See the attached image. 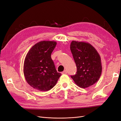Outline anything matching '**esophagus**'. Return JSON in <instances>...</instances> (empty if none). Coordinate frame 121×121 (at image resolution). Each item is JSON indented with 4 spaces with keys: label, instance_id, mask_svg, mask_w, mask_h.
Listing matches in <instances>:
<instances>
[{
    "label": "esophagus",
    "instance_id": "1",
    "mask_svg": "<svg viewBox=\"0 0 121 121\" xmlns=\"http://www.w3.org/2000/svg\"><path fill=\"white\" fill-rule=\"evenodd\" d=\"M61 73H62V74H67V71L66 70H65L64 71H63Z\"/></svg>",
    "mask_w": 121,
    "mask_h": 121
}]
</instances>
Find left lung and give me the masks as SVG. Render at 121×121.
<instances>
[{
	"label": "left lung",
	"instance_id": "left-lung-1",
	"mask_svg": "<svg viewBox=\"0 0 121 121\" xmlns=\"http://www.w3.org/2000/svg\"><path fill=\"white\" fill-rule=\"evenodd\" d=\"M70 49L76 65V74L71 76L75 84L85 88L98 81L102 72L101 58L95 48L86 42L72 41Z\"/></svg>",
	"mask_w": 121,
	"mask_h": 121
}]
</instances>
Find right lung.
I'll use <instances>...</instances> for the list:
<instances>
[{
	"label": "right lung",
	"instance_id": "1",
	"mask_svg": "<svg viewBox=\"0 0 121 121\" xmlns=\"http://www.w3.org/2000/svg\"><path fill=\"white\" fill-rule=\"evenodd\" d=\"M56 42L41 41L29 50L24 63V74L27 82L34 89L47 91L56 85L61 74L55 67L51 54Z\"/></svg>",
	"mask_w": 121,
	"mask_h": 121
}]
</instances>
